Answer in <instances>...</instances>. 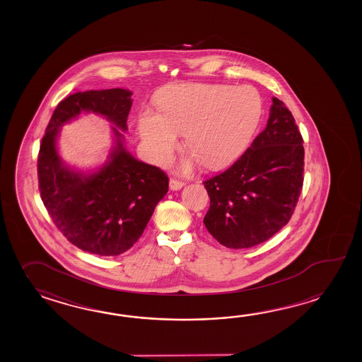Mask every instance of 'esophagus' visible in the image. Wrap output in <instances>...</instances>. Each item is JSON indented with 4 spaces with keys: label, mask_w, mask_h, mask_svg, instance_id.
Here are the masks:
<instances>
[{
    "label": "esophagus",
    "mask_w": 362,
    "mask_h": 362,
    "mask_svg": "<svg viewBox=\"0 0 362 362\" xmlns=\"http://www.w3.org/2000/svg\"><path fill=\"white\" fill-rule=\"evenodd\" d=\"M169 187L171 191H179L180 188L185 187V183L180 182V180H177V179H170Z\"/></svg>",
    "instance_id": "esophagus-1"
}]
</instances>
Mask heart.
Masks as SVG:
<instances>
[{
    "label": "heart",
    "mask_w": 362,
    "mask_h": 362,
    "mask_svg": "<svg viewBox=\"0 0 362 362\" xmlns=\"http://www.w3.org/2000/svg\"><path fill=\"white\" fill-rule=\"evenodd\" d=\"M158 112L145 109L139 131L154 160L165 161L177 145V132L193 156L208 169H219L238 158L257 127L262 105L250 87L177 83L161 89ZM194 157L182 169L189 170Z\"/></svg>",
    "instance_id": "1"
}]
</instances>
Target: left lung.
<instances>
[{
	"instance_id": "1",
	"label": "left lung",
	"mask_w": 362,
	"mask_h": 362,
	"mask_svg": "<svg viewBox=\"0 0 362 362\" xmlns=\"http://www.w3.org/2000/svg\"><path fill=\"white\" fill-rule=\"evenodd\" d=\"M303 174V137L286 105L273 97L265 129L230 169L204 182L210 197L204 225L227 248L264 243L288 223Z\"/></svg>"
}]
</instances>
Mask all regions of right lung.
Segmentation results:
<instances>
[{
  "mask_svg": "<svg viewBox=\"0 0 362 362\" xmlns=\"http://www.w3.org/2000/svg\"><path fill=\"white\" fill-rule=\"evenodd\" d=\"M131 96V90L122 88L70 95L57 106L41 140V200L67 240L98 256H118L129 250L169 189V177L161 169L139 161L123 145L120 129L127 131ZM81 112H95L115 124L111 154L92 173L67 167L56 149L60 127Z\"/></svg>",
  "mask_w": 362,
  "mask_h": 362,
  "instance_id": "1",
  "label": "right lung"
}]
</instances>
